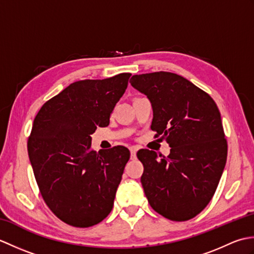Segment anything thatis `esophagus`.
<instances>
[{"label":"esophagus","instance_id":"esophagus-1","mask_svg":"<svg viewBox=\"0 0 254 254\" xmlns=\"http://www.w3.org/2000/svg\"><path fill=\"white\" fill-rule=\"evenodd\" d=\"M137 147L136 146H132L130 147V152H131V158H135L136 157V152H137Z\"/></svg>","mask_w":254,"mask_h":254}]
</instances>
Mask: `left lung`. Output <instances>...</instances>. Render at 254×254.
Segmentation results:
<instances>
[{"label": "left lung", "instance_id": "obj_1", "mask_svg": "<svg viewBox=\"0 0 254 254\" xmlns=\"http://www.w3.org/2000/svg\"><path fill=\"white\" fill-rule=\"evenodd\" d=\"M130 83L153 108L150 128L171 147L165 157L139 149L149 205L175 222L195 217L212 199L227 159L220 112L212 97L170 72L133 75Z\"/></svg>", "mask_w": 254, "mask_h": 254}]
</instances>
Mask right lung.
<instances>
[{"label":"right lung","instance_id":"obj_1","mask_svg":"<svg viewBox=\"0 0 254 254\" xmlns=\"http://www.w3.org/2000/svg\"><path fill=\"white\" fill-rule=\"evenodd\" d=\"M130 73L71 84L41 107L28 137V155L42 198L52 213L74 227L104 220L113 206L130 150L91 149L97 127L127 87Z\"/></svg>","mask_w":254,"mask_h":254}]
</instances>
